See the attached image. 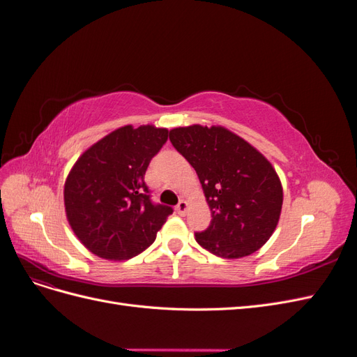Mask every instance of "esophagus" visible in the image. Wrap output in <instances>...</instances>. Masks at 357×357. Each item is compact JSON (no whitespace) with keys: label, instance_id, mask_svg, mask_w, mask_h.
<instances>
[{"label":"esophagus","instance_id":"obj_1","mask_svg":"<svg viewBox=\"0 0 357 357\" xmlns=\"http://www.w3.org/2000/svg\"><path fill=\"white\" fill-rule=\"evenodd\" d=\"M176 211H177V214H180V215H185L186 211H188V202H186V201H180V202L177 204Z\"/></svg>","mask_w":357,"mask_h":357}]
</instances>
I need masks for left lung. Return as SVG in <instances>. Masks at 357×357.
Returning <instances> with one entry per match:
<instances>
[{
	"label": "left lung",
	"mask_w": 357,
	"mask_h": 357,
	"mask_svg": "<svg viewBox=\"0 0 357 357\" xmlns=\"http://www.w3.org/2000/svg\"><path fill=\"white\" fill-rule=\"evenodd\" d=\"M169 142L195 168L211 210L208 228L195 234L198 244L226 259L259 250L283 205L282 181L269 160L222 126L174 128Z\"/></svg>",
	"instance_id": "obj_1"
}]
</instances>
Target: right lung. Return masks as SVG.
<instances>
[{
  "label": "right lung",
  "instance_id": "right-lung-1",
  "mask_svg": "<svg viewBox=\"0 0 357 357\" xmlns=\"http://www.w3.org/2000/svg\"><path fill=\"white\" fill-rule=\"evenodd\" d=\"M168 129L126 125L77 159L63 188L67 219L80 243L109 261L131 259L152 244L172 208L153 204L144 183Z\"/></svg>",
  "mask_w": 357,
  "mask_h": 357
}]
</instances>
